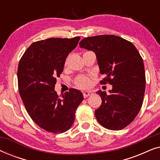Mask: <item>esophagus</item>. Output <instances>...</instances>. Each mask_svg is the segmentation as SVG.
Returning <instances> with one entry per match:
<instances>
[{
  "label": "esophagus",
  "mask_w": 160,
  "mask_h": 160,
  "mask_svg": "<svg viewBox=\"0 0 160 160\" xmlns=\"http://www.w3.org/2000/svg\"><path fill=\"white\" fill-rule=\"evenodd\" d=\"M92 91H84V92H83V95H84V98H87L88 97V96H89V95H92Z\"/></svg>",
  "instance_id": "34e87169"
}]
</instances>
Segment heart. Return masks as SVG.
<instances>
[{"label":"heart","instance_id":"b5f03b06","mask_svg":"<svg viewBox=\"0 0 160 160\" xmlns=\"http://www.w3.org/2000/svg\"><path fill=\"white\" fill-rule=\"evenodd\" d=\"M76 84L80 87H89L91 84V80L90 78L87 76H79L77 79H76Z\"/></svg>","mask_w":160,"mask_h":160}]
</instances>
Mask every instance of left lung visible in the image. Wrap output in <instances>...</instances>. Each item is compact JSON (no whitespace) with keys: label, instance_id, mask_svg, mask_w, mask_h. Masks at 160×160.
I'll return each mask as SVG.
<instances>
[{"label":"left lung","instance_id":"8db88e82","mask_svg":"<svg viewBox=\"0 0 160 160\" xmlns=\"http://www.w3.org/2000/svg\"><path fill=\"white\" fill-rule=\"evenodd\" d=\"M79 47L95 52L100 73L112 85L110 94L99 90L102 104L95 111L105 128L122 130L132 122L143 104L146 76L143 59L132 43L113 35L82 39Z\"/></svg>","mask_w":160,"mask_h":160}]
</instances>
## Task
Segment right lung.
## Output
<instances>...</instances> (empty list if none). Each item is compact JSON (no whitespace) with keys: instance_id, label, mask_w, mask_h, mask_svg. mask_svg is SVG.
I'll return each instance as SVG.
<instances>
[{"instance_id":"add662e5","label":"right lung","mask_w":160,"mask_h":160,"mask_svg":"<svg viewBox=\"0 0 160 160\" xmlns=\"http://www.w3.org/2000/svg\"><path fill=\"white\" fill-rule=\"evenodd\" d=\"M80 37L52 38L32 43L19 60L17 77L19 95L28 114L50 132L62 133L71 128L84 97L71 89L60 98L54 90L68 55Z\"/></svg>"}]
</instances>
